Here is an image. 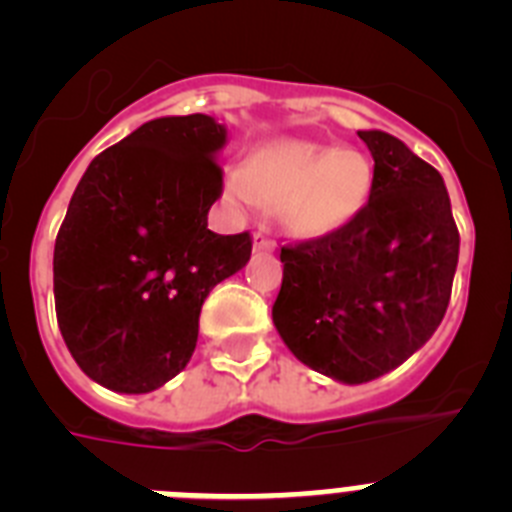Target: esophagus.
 I'll return each instance as SVG.
<instances>
[{
	"mask_svg": "<svg viewBox=\"0 0 512 512\" xmlns=\"http://www.w3.org/2000/svg\"><path fill=\"white\" fill-rule=\"evenodd\" d=\"M274 248V241L271 238H266L264 233H253V253H264V251H271Z\"/></svg>",
	"mask_w": 512,
	"mask_h": 512,
	"instance_id": "esophagus-1",
	"label": "esophagus"
}]
</instances>
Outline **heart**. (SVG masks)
<instances>
[{
    "label": "heart",
    "mask_w": 512,
    "mask_h": 512,
    "mask_svg": "<svg viewBox=\"0 0 512 512\" xmlns=\"http://www.w3.org/2000/svg\"><path fill=\"white\" fill-rule=\"evenodd\" d=\"M372 187L366 153L305 138L269 140L223 182L230 205L277 207L279 225L297 241H320L346 228L366 207Z\"/></svg>",
    "instance_id": "1"
}]
</instances>
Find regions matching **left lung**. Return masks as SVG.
Here are the masks:
<instances>
[{
    "instance_id": "obj_1",
    "label": "left lung",
    "mask_w": 512,
    "mask_h": 512,
    "mask_svg": "<svg viewBox=\"0 0 512 512\" xmlns=\"http://www.w3.org/2000/svg\"><path fill=\"white\" fill-rule=\"evenodd\" d=\"M359 138L374 158L372 197L338 233L282 248L271 307L289 351L343 384L372 382L428 343L459 264L443 176L395 135Z\"/></svg>"
}]
</instances>
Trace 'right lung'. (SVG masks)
<instances>
[{"label":"right lung","instance_id":"add662e5","mask_svg":"<svg viewBox=\"0 0 512 512\" xmlns=\"http://www.w3.org/2000/svg\"><path fill=\"white\" fill-rule=\"evenodd\" d=\"M225 143L210 115L156 117L81 176L56 238L53 295L71 356L107 390L146 395L182 372L202 302L251 259L248 233L207 228Z\"/></svg>","mask_w":512,"mask_h":512}]
</instances>
